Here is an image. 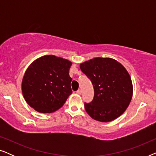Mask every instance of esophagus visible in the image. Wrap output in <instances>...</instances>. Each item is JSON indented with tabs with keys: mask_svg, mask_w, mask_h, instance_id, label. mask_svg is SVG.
Segmentation results:
<instances>
[{
	"mask_svg": "<svg viewBox=\"0 0 156 156\" xmlns=\"http://www.w3.org/2000/svg\"><path fill=\"white\" fill-rule=\"evenodd\" d=\"M76 93H77L78 94H82V90H81V89H78V90L76 91Z\"/></svg>",
	"mask_w": 156,
	"mask_h": 156,
	"instance_id": "34e87169",
	"label": "esophagus"
}]
</instances>
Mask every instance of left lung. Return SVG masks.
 Returning <instances> with one entry per match:
<instances>
[{
  "mask_svg": "<svg viewBox=\"0 0 156 156\" xmlns=\"http://www.w3.org/2000/svg\"><path fill=\"white\" fill-rule=\"evenodd\" d=\"M80 69L92 83V101L84 103L89 116L96 121L108 122L125 112L133 96L129 72L116 59L96 57L80 64Z\"/></svg>",
  "mask_w": 156,
  "mask_h": 156,
  "instance_id": "left-lung-1",
  "label": "left lung"
}]
</instances>
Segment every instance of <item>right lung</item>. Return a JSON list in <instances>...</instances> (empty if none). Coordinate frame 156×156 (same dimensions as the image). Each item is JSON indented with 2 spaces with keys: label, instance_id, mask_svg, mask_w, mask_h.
Segmentation results:
<instances>
[{
  "label": "right lung",
  "instance_id": "1",
  "mask_svg": "<svg viewBox=\"0 0 156 156\" xmlns=\"http://www.w3.org/2000/svg\"><path fill=\"white\" fill-rule=\"evenodd\" d=\"M72 62L55 55H44L27 67L22 92L27 104L40 113H52L72 93L69 71Z\"/></svg>",
  "mask_w": 156,
  "mask_h": 156
}]
</instances>
